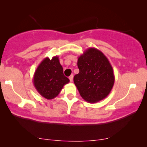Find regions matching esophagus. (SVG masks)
Returning a JSON list of instances; mask_svg holds the SVG:
<instances>
[{"instance_id":"1","label":"esophagus","mask_w":147,"mask_h":147,"mask_svg":"<svg viewBox=\"0 0 147 147\" xmlns=\"http://www.w3.org/2000/svg\"><path fill=\"white\" fill-rule=\"evenodd\" d=\"M69 79H70V82H72V80H73V75H71L69 77Z\"/></svg>"}]
</instances>
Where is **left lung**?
Listing matches in <instances>:
<instances>
[{"instance_id":"obj_1","label":"left lung","mask_w":147,"mask_h":147,"mask_svg":"<svg viewBox=\"0 0 147 147\" xmlns=\"http://www.w3.org/2000/svg\"><path fill=\"white\" fill-rule=\"evenodd\" d=\"M79 72L74 83L81 97L90 103L98 102L109 95L113 87L115 76L105 55L95 48H89L77 61Z\"/></svg>"}]
</instances>
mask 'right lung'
I'll use <instances>...</instances> for the list:
<instances>
[{
  "mask_svg": "<svg viewBox=\"0 0 147 147\" xmlns=\"http://www.w3.org/2000/svg\"><path fill=\"white\" fill-rule=\"evenodd\" d=\"M70 80L63 75V70L57 56L52 59L46 57L37 67L33 77L35 88L42 97L47 99L56 97L63 86Z\"/></svg>",
  "mask_w": 147,
  "mask_h": 147,
  "instance_id": "obj_1",
  "label": "right lung"
}]
</instances>
